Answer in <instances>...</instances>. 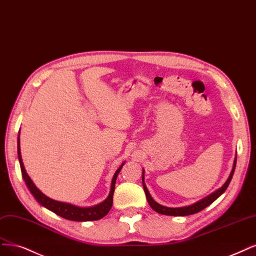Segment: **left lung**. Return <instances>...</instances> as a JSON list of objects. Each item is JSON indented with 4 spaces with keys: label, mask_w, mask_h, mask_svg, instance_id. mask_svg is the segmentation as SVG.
Here are the masks:
<instances>
[{
    "label": "left lung",
    "mask_w": 256,
    "mask_h": 256,
    "mask_svg": "<svg viewBox=\"0 0 256 256\" xmlns=\"http://www.w3.org/2000/svg\"><path fill=\"white\" fill-rule=\"evenodd\" d=\"M236 160H237V156H235L232 172H231L230 176H228V180L224 182V184L222 185V188H218L217 190H215L214 192L210 194V195L206 196V198L195 202V204H192L188 206H182V208H167V206L158 204V202H156L152 199V197L150 196V194H149V192H148V190L146 188V185H145V182H144V170H143L142 182H143L144 192H145V195H146V198H147V201H148L149 206H150L154 210H156V213H160V214H163V215H168V216H188V215H192V214H196V213L200 212V210L206 208L210 204H212L213 202L219 196H222V194L226 192V190L228 188V184H230V182L232 180V177H233V174H234V170H235V167H236Z\"/></svg>",
    "instance_id": "8db88e82"
}]
</instances>
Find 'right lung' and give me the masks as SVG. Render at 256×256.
Instances as JSON below:
<instances>
[{
    "label": "right lung",
    "mask_w": 256,
    "mask_h": 256,
    "mask_svg": "<svg viewBox=\"0 0 256 256\" xmlns=\"http://www.w3.org/2000/svg\"><path fill=\"white\" fill-rule=\"evenodd\" d=\"M18 156H19V162H20V167H21V172H22V177L25 181V184L28 185V188L30 192H32V195L34 197L39 204L46 208L48 210L54 212L55 214L64 217L68 220H73V222H93V220H98L102 217H104L109 213V210H111L112 204H113V194H114V188H116V178L118 176V172H120L122 167L124 166L125 162L122 163L118 170L114 174L112 182H111V188L109 196L106 198L102 202H100V204L90 206V208H80V206H76L71 204H66V202H60L52 200L50 197L46 196L34 184L32 179L30 178V176L26 172L24 165L22 162V156H21V152H20V131H19V136H18Z\"/></svg>",
    "instance_id": "right-lung-1"
}]
</instances>
